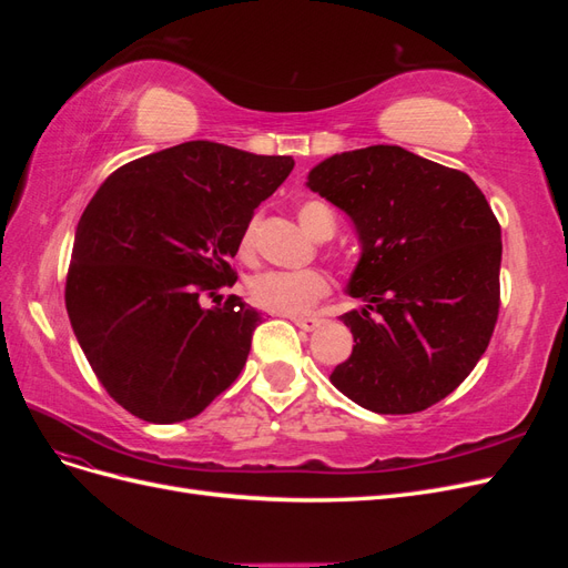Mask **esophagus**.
<instances>
[{
  "instance_id": "34e87169",
  "label": "esophagus",
  "mask_w": 568,
  "mask_h": 568,
  "mask_svg": "<svg viewBox=\"0 0 568 568\" xmlns=\"http://www.w3.org/2000/svg\"><path fill=\"white\" fill-rule=\"evenodd\" d=\"M294 324L303 332H315L317 326L322 324V320H317V317H294Z\"/></svg>"
}]
</instances>
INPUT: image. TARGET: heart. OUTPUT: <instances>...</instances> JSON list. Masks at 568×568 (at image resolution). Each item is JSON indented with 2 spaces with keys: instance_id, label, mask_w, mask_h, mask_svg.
<instances>
[{
  "instance_id": "b5f03b06",
  "label": "heart",
  "mask_w": 568,
  "mask_h": 568,
  "mask_svg": "<svg viewBox=\"0 0 568 568\" xmlns=\"http://www.w3.org/2000/svg\"><path fill=\"white\" fill-rule=\"evenodd\" d=\"M301 227L313 239H329L336 230V217L329 205L305 201L298 209ZM253 242V222L244 232L242 248L248 251ZM329 294V280L320 270H270L251 277L248 296L257 307L282 315H301Z\"/></svg>"
}]
</instances>
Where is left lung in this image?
Here are the masks:
<instances>
[{
    "instance_id": "1",
    "label": "left lung",
    "mask_w": 568,
    "mask_h": 568,
    "mask_svg": "<svg viewBox=\"0 0 568 568\" xmlns=\"http://www.w3.org/2000/svg\"><path fill=\"white\" fill-rule=\"evenodd\" d=\"M353 222L359 257L341 315L353 353L332 384L376 415H412L450 395L486 353L500 311V225L469 175L376 144L307 173Z\"/></svg>"
}]
</instances>
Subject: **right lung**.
Segmentation results:
<instances>
[{
  "label": "right lung",
  "instance_id": "add662e5",
  "mask_svg": "<svg viewBox=\"0 0 568 568\" xmlns=\"http://www.w3.org/2000/svg\"><path fill=\"white\" fill-rule=\"evenodd\" d=\"M294 170L215 142L136 159L84 209L65 282L80 348L111 398L151 424L192 419L246 365L263 313L232 296L230 261L253 211Z\"/></svg>",
  "mask_w": 568,
  "mask_h": 568
}]
</instances>
